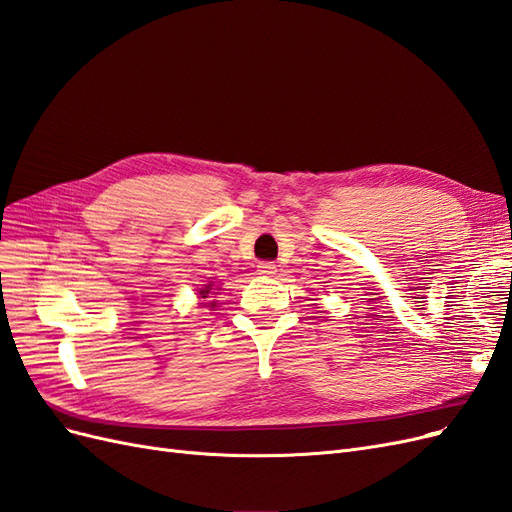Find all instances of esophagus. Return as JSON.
<instances>
[{
  "instance_id": "esophagus-1",
  "label": "esophagus",
  "mask_w": 512,
  "mask_h": 512,
  "mask_svg": "<svg viewBox=\"0 0 512 512\" xmlns=\"http://www.w3.org/2000/svg\"><path fill=\"white\" fill-rule=\"evenodd\" d=\"M258 273L265 275V277H271V275L277 273V267L273 265V262H260V265H258Z\"/></svg>"
}]
</instances>
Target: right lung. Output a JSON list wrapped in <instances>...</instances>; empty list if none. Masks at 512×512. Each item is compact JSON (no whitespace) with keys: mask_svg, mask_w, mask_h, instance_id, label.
Listing matches in <instances>:
<instances>
[{"mask_svg":"<svg viewBox=\"0 0 512 512\" xmlns=\"http://www.w3.org/2000/svg\"><path fill=\"white\" fill-rule=\"evenodd\" d=\"M198 294H200V299H207L209 294H215L213 292V284H207V286H203L198 290ZM203 305H207V307H215V301H209V303H203Z\"/></svg>","mask_w":512,"mask_h":512,"instance_id":"add662e5","label":"right lung"}]
</instances>
